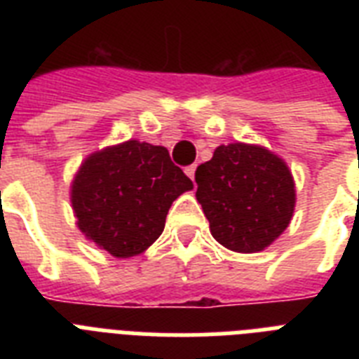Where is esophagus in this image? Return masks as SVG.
<instances>
[{"mask_svg": "<svg viewBox=\"0 0 359 359\" xmlns=\"http://www.w3.org/2000/svg\"><path fill=\"white\" fill-rule=\"evenodd\" d=\"M184 171H186V175H188V177H190V179L194 180V177H196V165H188V168H186Z\"/></svg>", "mask_w": 359, "mask_h": 359, "instance_id": "obj_1", "label": "esophagus"}]
</instances>
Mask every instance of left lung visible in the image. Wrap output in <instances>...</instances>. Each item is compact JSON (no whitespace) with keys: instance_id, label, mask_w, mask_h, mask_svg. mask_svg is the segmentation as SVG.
<instances>
[{"instance_id":"obj_1","label":"left lung","mask_w":359,"mask_h":359,"mask_svg":"<svg viewBox=\"0 0 359 359\" xmlns=\"http://www.w3.org/2000/svg\"><path fill=\"white\" fill-rule=\"evenodd\" d=\"M197 201L210 233L227 250L255 253L272 244L294 212V180L264 147L219 145L196 171Z\"/></svg>"}]
</instances>
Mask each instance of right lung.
Returning <instances> with one entry per match:
<instances>
[{"label":"right lung","mask_w":359,"mask_h":359,"mask_svg":"<svg viewBox=\"0 0 359 359\" xmlns=\"http://www.w3.org/2000/svg\"><path fill=\"white\" fill-rule=\"evenodd\" d=\"M191 188L165 147L130 140L86 158L72 180L70 201L87 238L128 259L162 235L169 207Z\"/></svg>","instance_id":"obj_1"}]
</instances>
